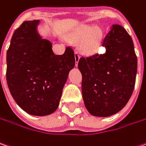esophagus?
Masks as SVG:
<instances>
[{
	"label": "esophagus",
	"mask_w": 146,
	"mask_h": 146,
	"mask_svg": "<svg viewBox=\"0 0 146 146\" xmlns=\"http://www.w3.org/2000/svg\"><path fill=\"white\" fill-rule=\"evenodd\" d=\"M74 57H75V65L76 66H78V60H79V58H80V55H79V53L78 52H75V54H74Z\"/></svg>",
	"instance_id": "34e87169"
}]
</instances>
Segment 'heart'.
<instances>
[{
	"label": "heart",
	"mask_w": 146,
	"mask_h": 146,
	"mask_svg": "<svg viewBox=\"0 0 146 146\" xmlns=\"http://www.w3.org/2000/svg\"><path fill=\"white\" fill-rule=\"evenodd\" d=\"M68 39L75 43L82 40L80 45L81 50L84 54L91 55L98 52L102 42V33L93 26H83L69 35Z\"/></svg>",
	"instance_id": "b5f03b06"
}]
</instances>
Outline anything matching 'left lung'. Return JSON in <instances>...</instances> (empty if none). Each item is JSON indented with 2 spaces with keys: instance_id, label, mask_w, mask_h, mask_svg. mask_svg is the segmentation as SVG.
I'll return each mask as SVG.
<instances>
[{
  "instance_id": "obj_1",
  "label": "left lung",
  "mask_w": 146,
  "mask_h": 146,
  "mask_svg": "<svg viewBox=\"0 0 146 146\" xmlns=\"http://www.w3.org/2000/svg\"><path fill=\"white\" fill-rule=\"evenodd\" d=\"M102 46L104 54L82 57L78 67L87 110L92 116L106 117L120 111L131 97L137 58L131 37L119 25L111 26Z\"/></svg>"
}]
</instances>
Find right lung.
Returning <instances> with one entry per match:
<instances>
[{"label": "right lung", "instance_id": "right-lung-1", "mask_svg": "<svg viewBox=\"0 0 146 146\" xmlns=\"http://www.w3.org/2000/svg\"><path fill=\"white\" fill-rule=\"evenodd\" d=\"M39 21H27L14 32L6 53V81L15 102L34 116H47L59 105L74 52L56 55L52 44L37 31Z\"/></svg>", "mask_w": 146, "mask_h": 146}]
</instances>
